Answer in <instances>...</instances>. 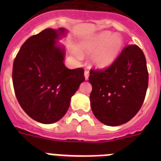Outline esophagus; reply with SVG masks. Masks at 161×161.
Segmentation results:
<instances>
[{
	"label": "esophagus",
	"instance_id": "obj_1",
	"mask_svg": "<svg viewBox=\"0 0 161 161\" xmlns=\"http://www.w3.org/2000/svg\"><path fill=\"white\" fill-rule=\"evenodd\" d=\"M84 77H85L86 80L88 79V77H89V71H88V69H86V70L84 71Z\"/></svg>",
	"mask_w": 161,
	"mask_h": 161
}]
</instances>
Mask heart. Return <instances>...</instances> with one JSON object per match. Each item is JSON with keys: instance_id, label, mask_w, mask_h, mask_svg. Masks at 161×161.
Returning <instances> with one entry per match:
<instances>
[{"instance_id": "heart-1", "label": "heart", "mask_w": 161, "mask_h": 161, "mask_svg": "<svg viewBox=\"0 0 161 161\" xmlns=\"http://www.w3.org/2000/svg\"><path fill=\"white\" fill-rule=\"evenodd\" d=\"M123 46L121 37L108 31H103L81 42L79 50L83 53L93 55V63L99 68H105L111 65L119 55Z\"/></svg>"}]
</instances>
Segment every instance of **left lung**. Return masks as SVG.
Wrapping results in <instances>:
<instances>
[{
	"label": "left lung",
	"mask_w": 161,
	"mask_h": 161,
	"mask_svg": "<svg viewBox=\"0 0 161 161\" xmlns=\"http://www.w3.org/2000/svg\"><path fill=\"white\" fill-rule=\"evenodd\" d=\"M91 108L101 123L118 126L130 121L145 100L149 82L146 59L135 44L123 49L104 69L90 70Z\"/></svg>",
	"instance_id": "obj_1"
}]
</instances>
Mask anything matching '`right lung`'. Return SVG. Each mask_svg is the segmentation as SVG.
<instances>
[{"mask_svg": "<svg viewBox=\"0 0 161 161\" xmlns=\"http://www.w3.org/2000/svg\"><path fill=\"white\" fill-rule=\"evenodd\" d=\"M65 30L47 28L26 40L13 63L12 82L19 104L39 123L53 124L65 115L72 96L85 80L83 68H66L57 39Z\"/></svg>", "mask_w": 161, "mask_h": 161, "instance_id": "right-lung-1", "label": "right lung"}]
</instances>
